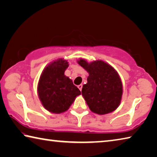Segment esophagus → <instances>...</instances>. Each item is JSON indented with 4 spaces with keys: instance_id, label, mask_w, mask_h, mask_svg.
<instances>
[{
    "instance_id": "obj_1",
    "label": "esophagus",
    "mask_w": 157,
    "mask_h": 157,
    "mask_svg": "<svg viewBox=\"0 0 157 157\" xmlns=\"http://www.w3.org/2000/svg\"><path fill=\"white\" fill-rule=\"evenodd\" d=\"M78 89H79V90H80V91H82V84L78 85Z\"/></svg>"
}]
</instances>
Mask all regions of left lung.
Here are the masks:
<instances>
[{
  "label": "left lung",
  "instance_id": "1",
  "mask_svg": "<svg viewBox=\"0 0 157 157\" xmlns=\"http://www.w3.org/2000/svg\"><path fill=\"white\" fill-rule=\"evenodd\" d=\"M78 63L89 74L82 95L90 110L100 115L116 110L121 101L123 84L115 69L102 60L89 63L80 59Z\"/></svg>",
  "mask_w": 157,
  "mask_h": 157
}]
</instances>
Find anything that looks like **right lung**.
Returning <instances> with one entry per match:
<instances>
[{"instance_id": "right-lung-1", "label": "right lung", "mask_w": 157, "mask_h": 157, "mask_svg": "<svg viewBox=\"0 0 157 157\" xmlns=\"http://www.w3.org/2000/svg\"><path fill=\"white\" fill-rule=\"evenodd\" d=\"M68 62L59 59L50 63L41 73L37 91L44 108L50 112L60 113L67 111L81 92L72 80L64 75Z\"/></svg>"}]
</instances>
